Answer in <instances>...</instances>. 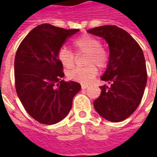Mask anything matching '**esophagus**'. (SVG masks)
Returning a JSON list of instances; mask_svg holds the SVG:
<instances>
[{
	"label": "esophagus",
	"instance_id": "34e87169",
	"mask_svg": "<svg viewBox=\"0 0 157 157\" xmlns=\"http://www.w3.org/2000/svg\"><path fill=\"white\" fill-rule=\"evenodd\" d=\"M87 87H88V86H87V85H84V84H83V85H82V89H86Z\"/></svg>",
	"mask_w": 157,
	"mask_h": 157
}]
</instances>
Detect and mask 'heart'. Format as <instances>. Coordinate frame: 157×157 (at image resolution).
Wrapping results in <instances>:
<instances>
[{"instance_id":"b5f03b06","label":"heart","mask_w":157,"mask_h":157,"mask_svg":"<svg viewBox=\"0 0 157 157\" xmlns=\"http://www.w3.org/2000/svg\"><path fill=\"white\" fill-rule=\"evenodd\" d=\"M72 45L77 54H86L85 64L87 65L82 68H74L67 73V77L71 81L87 84L98 74V69L105 68L109 62V54L105 48L101 46L98 39L89 34H83L72 42ZM57 59L65 68L71 69L75 64V55L68 48L62 47L57 53Z\"/></svg>"}]
</instances>
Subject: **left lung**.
Listing matches in <instances>:
<instances>
[{"instance_id": "left-lung-1", "label": "left lung", "mask_w": 157, "mask_h": 157, "mask_svg": "<svg viewBox=\"0 0 157 157\" xmlns=\"http://www.w3.org/2000/svg\"><path fill=\"white\" fill-rule=\"evenodd\" d=\"M87 32L105 39L109 47V65L101 80L110 86H100L94 108L109 121H123L136 110L145 92L147 72L143 51L128 33L117 26H100Z\"/></svg>"}]
</instances>
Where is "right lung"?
Returning <instances> with one entry per match:
<instances>
[{
  "label": "right lung",
  "mask_w": 157,
  "mask_h": 157,
  "mask_svg": "<svg viewBox=\"0 0 157 157\" xmlns=\"http://www.w3.org/2000/svg\"><path fill=\"white\" fill-rule=\"evenodd\" d=\"M79 29H64L48 23L37 26L17 50L14 61L17 94L33 118L44 124H55L66 117L72 100L81 90L65 75L57 53Z\"/></svg>",
  "instance_id": "obj_1"
}]
</instances>
